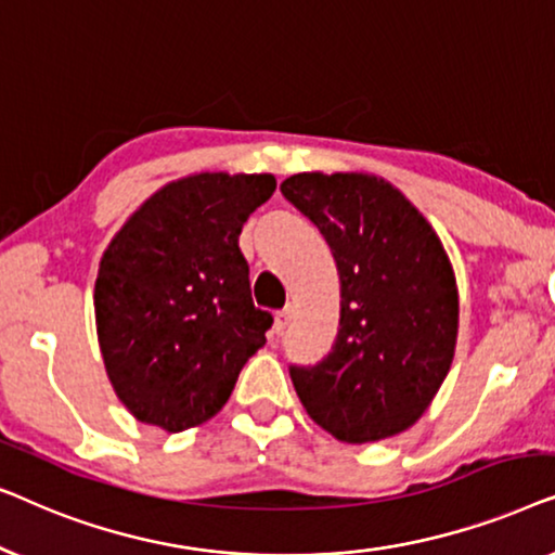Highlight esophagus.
<instances>
[{"label":"esophagus","instance_id":"obj_1","mask_svg":"<svg viewBox=\"0 0 555 555\" xmlns=\"http://www.w3.org/2000/svg\"><path fill=\"white\" fill-rule=\"evenodd\" d=\"M291 318H293L291 308H285V310H280V313H275V333H283L287 328V323H291Z\"/></svg>","mask_w":555,"mask_h":555}]
</instances>
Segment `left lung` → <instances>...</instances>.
<instances>
[{
    "label": "left lung",
    "mask_w": 555,
    "mask_h": 555,
    "mask_svg": "<svg viewBox=\"0 0 555 555\" xmlns=\"http://www.w3.org/2000/svg\"><path fill=\"white\" fill-rule=\"evenodd\" d=\"M328 242L340 278L333 351L291 369L310 420L340 442L397 437L450 374L460 293L450 255L404 192L366 171H302L280 184Z\"/></svg>",
    "instance_id": "1"
}]
</instances>
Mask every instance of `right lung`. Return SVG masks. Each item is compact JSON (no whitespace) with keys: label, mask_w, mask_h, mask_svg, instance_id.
Instances as JSON below:
<instances>
[{"label":"right lung","mask_w":555,"mask_h":555,"mask_svg":"<svg viewBox=\"0 0 555 555\" xmlns=\"http://www.w3.org/2000/svg\"><path fill=\"white\" fill-rule=\"evenodd\" d=\"M275 186L272 173H189L151 194L105 247L93 293L98 346L113 391L139 422L199 427L268 340L272 318L253 306L240 232Z\"/></svg>","instance_id":"1"}]
</instances>
